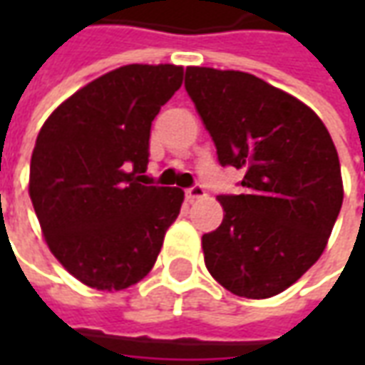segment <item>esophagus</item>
<instances>
[{
    "mask_svg": "<svg viewBox=\"0 0 365 365\" xmlns=\"http://www.w3.org/2000/svg\"><path fill=\"white\" fill-rule=\"evenodd\" d=\"M185 197L190 199V201H195V199L205 197V190H203V185H199V183L191 185L190 190L185 191Z\"/></svg>",
    "mask_w": 365,
    "mask_h": 365,
    "instance_id": "obj_1",
    "label": "esophagus"
}]
</instances>
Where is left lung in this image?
Returning <instances> with one entry per match:
<instances>
[{
	"instance_id": "8db88e82",
	"label": "left lung",
	"mask_w": 365,
	"mask_h": 365,
	"mask_svg": "<svg viewBox=\"0 0 365 365\" xmlns=\"http://www.w3.org/2000/svg\"><path fill=\"white\" fill-rule=\"evenodd\" d=\"M185 91L221 166L245 172V191L219 195L225 219L201 238L207 269L238 297H274L321 258L336 222L334 143L311 107L252 74L190 66Z\"/></svg>"
}]
</instances>
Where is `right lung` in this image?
Masks as SVG:
<instances>
[{"mask_svg":"<svg viewBox=\"0 0 365 365\" xmlns=\"http://www.w3.org/2000/svg\"><path fill=\"white\" fill-rule=\"evenodd\" d=\"M183 80L174 64H128L58 105L36 136L29 195L46 245L93 289L148 274L183 203L180 187L146 185L150 127Z\"/></svg>","mask_w":365,"mask_h":365,"instance_id":"right-lung-1","label":"right lung"}]
</instances>
